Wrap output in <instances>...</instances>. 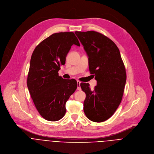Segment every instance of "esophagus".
<instances>
[{"label":"esophagus","instance_id":"esophagus-1","mask_svg":"<svg viewBox=\"0 0 154 154\" xmlns=\"http://www.w3.org/2000/svg\"><path fill=\"white\" fill-rule=\"evenodd\" d=\"M77 90L81 91V87H80V83L81 82L80 81H77Z\"/></svg>","mask_w":154,"mask_h":154}]
</instances>
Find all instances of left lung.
<instances>
[{
  "mask_svg": "<svg viewBox=\"0 0 154 154\" xmlns=\"http://www.w3.org/2000/svg\"><path fill=\"white\" fill-rule=\"evenodd\" d=\"M88 56L89 69L95 75L97 86L81 83L86 94L83 110L86 117L95 122L109 119L119 107L126 83L125 68L115 42L95 32H75Z\"/></svg>",
  "mask_w": 154,
  "mask_h": 154,
  "instance_id": "left-lung-1",
  "label": "left lung"
}]
</instances>
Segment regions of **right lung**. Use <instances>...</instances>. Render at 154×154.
<instances>
[{
  "instance_id": "add662e5",
  "label": "right lung",
  "mask_w": 154,
  "mask_h": 154,
  "mask_svg": "<svg viewBox=\"0 0 154 154\" xmlns=\"http://www.w3.org/2000/svg\"><path fill=\"white\" fill-rule=\"evenodd\" d=\"M73 44L80 46L74 32L53 33L36 47L31 56L27 88L38 112L49 121L64 116L66 103L77 88L75 79H63L58 73Z\"/></svg>"
}]
</instances>
